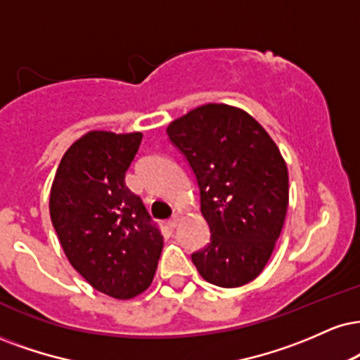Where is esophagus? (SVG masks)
Here are the masks:
<instances>
[{
    "label": "esophagus",
    "mask_w": 360,
    "mask_h": 360,
    "mask_svg": "<svg viewBox=\"0 0 360 360\" xmlns=\"http://www.w3.org/2000/svg\"><path fill=\"white\" fill-rule=\"evenodd\" d=\"M181 219H183V216H181V214H174V216H172V218L169 219V221H167L169 228H176L177 224H179Z\"/></svg>",
    "instance_id": "obj_1"
}]
</instances>
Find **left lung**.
Segmentation results:
<instances>
[{"label":"left lung","instance_id":"left-lung-1","mask_svg":"<svg viewBox=\"0 0 360 360\" xmlns=\"http://www.w3.org/2000/svg\"><path fill=\"white\" fill-rule=\"evenodd\" d=\"M166 132L194 171L210 224V243L193 253L194 266L218 287H243L266 266L283 228L287 162L258 120L226 103L196 107Z\"/></svg>","mask_w":360,"mask_h":360}]
</instances>
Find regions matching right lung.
<instances>
[{
	"mask_svg": "<svg viewBox=\"0 0 360 360\" xmlns=\"http://www.w3.org/2000/svg\"><path fill=\"white\" fill-rule=\"evenodd\" d=\"M142 134L90 131L68 147L50 189V218L65 257L117 300L153 283L164 240L141 198L125 186Z\"/></svg>",
	"mask_w": 360,
	"mask_h": 360,
	"instance_id": "right-lung-1",
	"label": "right lung"
}]
</instances>
